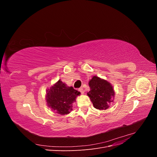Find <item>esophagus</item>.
Instances as JSON below:
<instances>
[{
    "mask_svg": "<svg viewBox=\"0 0 157 157\" xmlns=\"http://www.w3.org/2000/svg\"><path fill=\"white\" fill-rule=\"evenodd\" d=\"M78 91L81 93L82 94H83L84 93V90H83V88H78Z\"/></svg>",
    "mask_w": 157,
    "mask_h": 157,
    "instance_id": "esophagus-1",
    "label": "esophagus"
}]
</instances>
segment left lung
Returning <instances> with one entry per match:
<instances>
[{
    "mask_svg": "<svg viewBox=\"0 0 157 157\" xmlns=\"http://www.w3.org/2000/svg\"><path fill=\"white\" fill-rule=\"evenodd\" d=\"M90 90L87 93L94 107L99 110H105L113 101L115 92L113 86L107 80L94 76L89 81Z\"/></svg>",
    "mask_w": 157,
    "mask_h": 157,
    "instance_id": "1",
    "label": "left lung"
}]
</instances>
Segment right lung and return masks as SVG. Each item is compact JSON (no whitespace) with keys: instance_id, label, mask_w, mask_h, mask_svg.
Here are the masks:
<instances>
[{"instance_id":"1","label":"right lung","mask_w":157,"mask_h":157,"mask_svg":"<svg viewBox=\"0 0 157 157\" xmlns=\"http://www.w3.org/2000/svg\"><path fill=\"white\" fill-rule=\"evenodd\" d=\"M80 93L72 86H67L61 80L46 90L47 105L56 113L67 115L72 111L73 103Z\"/></svg>"}]
</instances>
